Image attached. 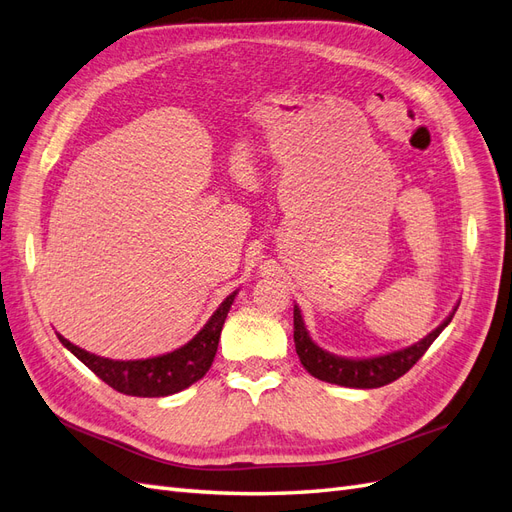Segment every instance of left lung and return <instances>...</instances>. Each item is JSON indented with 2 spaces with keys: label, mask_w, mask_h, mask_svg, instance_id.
I'll return each instance as SVG.
<instances>
[{
  "label": "left lung",
  "mask_w": 512,
  "mask_h": 512,
  "mask_svg": "<svg viewBox=\"0 0 512 512\" xmlns=\"http://www.w3.org/2000/svg\"><path fill=\"white\" fill-rule=\"evenodd\" d=\"M454 311L443 320V324L437 326L435 331L428 333L422 342H417L409 348H402L396 352H389V355L372 357V359H346V357H335L331 352L322 350L318 344H313V339L305 329V322L300 318V309L294 307V344H296L300 363H303V368L311 376H316L326 383L342 385V387L374 389V387H383L398 381L402 374L409 372L413 365L424 357V352L430 348L432 342H435L445 326L452 322Z\"/></svg>",
  "instance_id": "left-lung-1"
}]
</instances>
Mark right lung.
<instances>
[{"instance_id":"add662e5","label":"right lung","mask_w":512,"mask_h":512,"mask_svg":"<svg viewBox=\"0 0 512 512\" xmlns=\"http://www.w3.org/2000/svg\"><path fill=\"white\" fill-rule=\"evenodd\" d=\"M238 290L231 292L222 305L214 311V316L203 329L196 333L186 346H181L168 355L153 357V359H138V361H114L103 359L86 352L71 344L69 339L58 335L64 348H69L73 355L80 359L88 370H93L103 383H108L112 389L125 393V396L138 398H162L188 389L196 381L207 374L212 368V361L218 350V339L222 324L227 320V313L233 305V298Z\"/></svg>"}]
</instances>
